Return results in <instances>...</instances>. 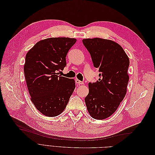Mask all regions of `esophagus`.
<instances>
[{
    "instance_id": "esophagus-1",
    "label": "esophagus",
    "mask_w": 155,
    "mask_h": 155,
    "mask_svg": "<svg viewBox=\"0 0 155 155\" xmlns=\"http://www.w3.org/2000/svg\"><path fill=\"white\" fill-rule=\"evenodd\" d=\"M76 83L77 84H79V85H83L84 84V83L83 81H81L80 80H79V79H76Z\"/></svg>"
}]
</instances>
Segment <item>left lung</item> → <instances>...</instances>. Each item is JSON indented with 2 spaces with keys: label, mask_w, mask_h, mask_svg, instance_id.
Wrapping results in <instances>:
<instances>
[{
  "label": "left lung",
  "mask_w": 155,
  "mask_h": 155,
  "mask_svg": "<svg viewBox=\"0 0 155 155\" xmlns=\"http://www.w3.org/2000/svg\"><path fill=\"white\" fill-rule=\"evenodd\" d=\"M83 45L90 53L94 67L99 69V79L89 83L85 98L92 118L104 120L118 109L125 96L129 79V59L116 42L102 38L84 39Z\"/></svg>",
  "instance_id": "left-lung-1"
}]
</instances>
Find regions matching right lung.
<instances>
[{
  "label": "right lung",
  "instance_id": "1",
  "mask_svg": "<svg viewBox=\"0 0 155 155\" xmlns=\"http://www.w3.org/2000/svg\"><path fill=\"white\" fill-rule=\"evenodd\" d=\"M77 39L50 37L41 40L26 55L24 72L30 99L45 116L62 113L76 87L74 79L56 73L67 64L66 56Z\"/></svg>",
  "mask_w": 155,
  "mask_h": 155
}]
</instances>
